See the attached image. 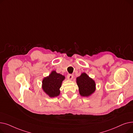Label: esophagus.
<instances>
[{"mask_svg": "<svg viewBox=\"0 0 133 133\" xmlns=\"http://www.w3.org/2000/svg\"><path fill=\"white\" fill-rule=\"evenodd\" d=\"M73 78V75L71 74H68L67 75V79L69 80H72Z\"/></svg>", "mask_w": 133, "mask_h": 133, "instance_id": "obj_1", "label": "esophagus"}]
</instances>
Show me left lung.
Segmentation results:
<instances>
[{
	"instance_id": "1",
	"label": "left lung",
	"mask_w": 133,
	"mask_h": 133,
	"mask_svg": "<svg viewBox=\"0 0 133 133\" xmlns=\"http://www.w3.org/2000/svg\"><path fill=\"white\" fill-rule=\"evenodd\" d=\"M76 83L79 87V93L82 96H88L93 93L95 90L94 81L83 73L76 78Z\"/></svg>"
}]
</instances>
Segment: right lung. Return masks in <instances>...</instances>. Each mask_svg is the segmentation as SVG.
Instances as JSON below:
<instances>
[{
	"instance_id": "right-lung-1",
	"label": "right lung",
	"mask_w": 133,
	"mask_h": 133,
	"mask_svg": "<svg viewBox=\"0 0 133 133\" xmlns=\"http://www.w3.org/2000/svg\"><path fill=\"white\" fill-rule=\"evenodd\" d=\"M65 76L53 71L43 81V89L50 97L57 96L60 94V88Z\"/></svg>"
}]
</instances>
